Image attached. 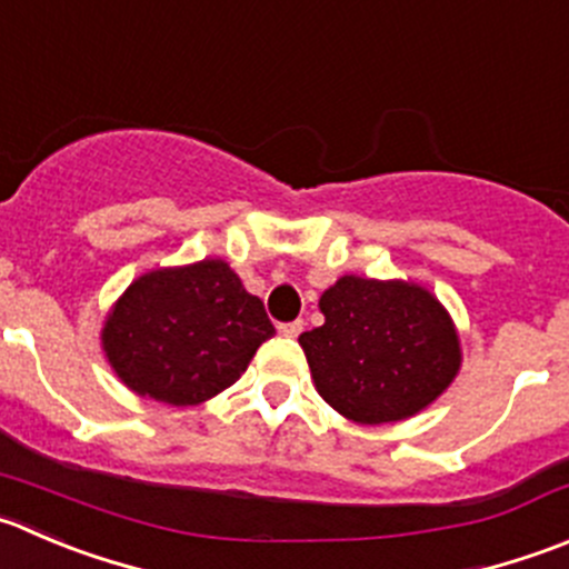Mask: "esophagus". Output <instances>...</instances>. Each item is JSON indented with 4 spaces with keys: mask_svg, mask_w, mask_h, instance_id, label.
<instances>
[{
    "mask_svg": "<svg viewBox=\"0 0 569 569\" xmlns=\"http://www.w3.org/2000/svg\"><path fill=\"white\" fill-rule=\"evenodd\" d=\"M302 328H306V325H302V319H297V322H286V325H280V333L283 336H289V339H297V336L302 333Z\"/></svg>",
    "mask_w": 569,
    "mask_h": 569,
    "instance_id": "1",
    "label": "esophagus"
}]
</instances>
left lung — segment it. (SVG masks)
Returning a JSON list of instances; mask_svg holds the SVG:
<instances>
[{
	"label": "left lung",
	"instance_id": "obj_1",
	"mask_svg": "<svg viewBox=\"0 0 569 569\" xmlns=\"http://www.w3.org/2000/svg\"><path fill=\"white\" fill-rule=\"evenodd\" d=\"M325 325L300 336L319 397L361 425L431 406L461 369L448 308L411 280L341 274L319 297Z\"/></svg>",
	"mask_w": 569,
	"mask_h": 569
}]
</instances>
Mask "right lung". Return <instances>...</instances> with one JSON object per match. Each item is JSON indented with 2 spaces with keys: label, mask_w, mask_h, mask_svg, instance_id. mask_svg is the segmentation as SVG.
I'll use <instances>...</instances> for the list:
<instances>
[{
  "label": "right lung",
  "mask_w": 569,
  "mask_h": 569,
  "mask_svg": "<svg viewBox=\"0 0 569 569\" xmlns=\"http://www.w3.org/2000/svg\"><path fill=\"white\" fill-rule=\"evenodd\" d=\"M274 333L263 302L222 258L161 267L110 306L102 350L130 391L169 406H200L233 386Z\"/></svg>",
  "instance_id": "right-lung-1"
}]
</instances>
